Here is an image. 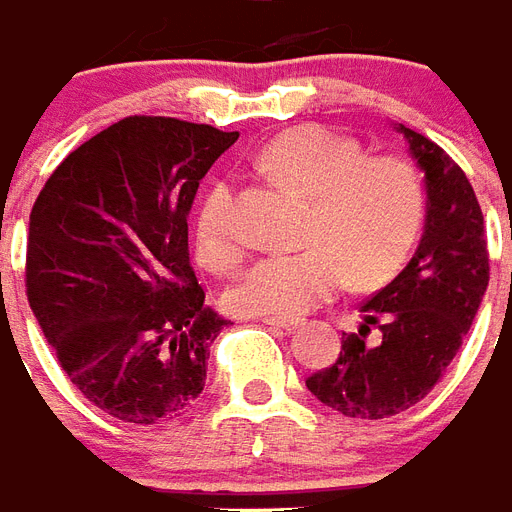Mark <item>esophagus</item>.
I'll use <instances>...</instances> for the list:
<instances>
[{
    "label": "esophagus",
    "instance_id": "1",
    "mask_svg": "<svg viewBox=\"0 0 512 512\" xmlns=\"http://www.w3.org/2000/svg\"><path fill=\"white\" fill-rule=\"evenodd\" d=\"M264 325L277 327V330H293V327H298L301 322L293 320V317H264Z\"/></svg>",
    "mask_w": 512,
    "mask_h": 512
}]
</instances>
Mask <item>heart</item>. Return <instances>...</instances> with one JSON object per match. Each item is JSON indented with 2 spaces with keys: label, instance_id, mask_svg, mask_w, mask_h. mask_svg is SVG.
Segmentation results:
<instances>
[{
  "label": "heart",
  "instance_id": "b5f03b06",
  "mask_svg": "<svg viewBox=\"0 0 512 512\" xmlns=\"http://www.w3.org/2000/svg\"><path fill=\"white\" fill-rule=\"evenodd\" d=\"M259 163L312 200L301 230L306 245L256 261L227 296L235 312L301 317L338 296L349 280L372 288L407 264L428 214V190L415 163L367 155L354 137L325 126L277 134L261 147ZM232 203L230 182H216L198 208L195 248L214 269H232L243 259Z\"/></svg>",
  "mask_w": 512,
  "mask_h": 512
}]
</instances>
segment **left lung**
Masks as SVG:
<instances>
[{
	"label": "left lung",
	"mask_w": 512,
	"mask_h": 512,
	"mask_svg": "<svg viewBox=\"0 0 512 512\" xmlns=\"http://www.w3.org/2000/svg\"><path fill=\"white\" fill-rule=\"evenodd\" d=\"M425 174L428 214L410 264L359 306L333 365L306 378L322 404L346 418L399 415L431 391L463 346L489 285L484 214L465 171L423 134L394 124ZM378 326L372 342L369 327Z\"/></svg>",
	"instance_id": "obj_1"
}]
</instances>
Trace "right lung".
I'll use <instances>...</instances> for the list:
<instances>
[{
  "instance_id": "right-lung-1",
  "label": "right lung",
  "mask_w": 512,
  "mask_h": 512,
  "mask_svg": "<svg viewBox=\"0 0 512 512\" xmlns=\"http://www.w3.org/2000/svg\"><path fill=\"white\" fill-rule=\"evenodd\" d=\"M237 137L129 116L76 147L31 208L28 304L73 386L124 423L179 415L206 386L227 320L195 280L187 216Z\"/></svg>"
}]
</instances>
